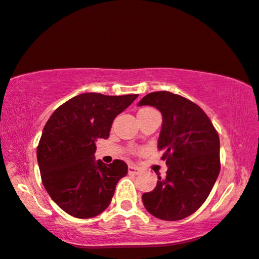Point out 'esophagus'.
I'll return each mask as SVG.
<instances>
[{"label": "esophagus", "instance_id": "1", "mask_svg": "<svg viewBox=\"0 0 259 259\" xmlns=\"http://www.w3.org/2000/svg\"><path fill=\"white\" fill-rule=\"evenodd\" d=\"M141 173V169L139 167H136L135 164H130L129 165V174H134V175H137Z\"/></svg>", "mask_w": 259, "mask_h": 259}]
</instances>
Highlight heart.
<instances>
[{"instance_id":"b5f03b06","label":"heart","mask_w":259,"mask_h":259,"mask_svg":"<svg viewBox=\"0 0 259 259\" xmlns=\"http://www.w3.org/2000/svg\"><path fill=\"white\" fill-rule=\"evenodd\" d=\"M143 110H148V109H142V110H141V111H143Z\"/></svg>"}]
</instances>
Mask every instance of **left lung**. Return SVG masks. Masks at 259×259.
<instances>
[{
  "instance_id": "obj_1",
  "label": "left lung",
  "mask_w": 259,
  "mask_h": 259,
  "mask_svg": "<svg viewBox=\"0 0 259 259\" xmlns=\"http://www.w3.org/2000/svg\"><path fill=\"white\" fill-rule=\"evenodd\" d=\"M151 105L162 113L157 148L168 169L151 192L144 193L147 211L162 220H181L205 202L220 171V142L202 109L168 91L151 92L139 106Z\"/></svg>"
}]
</instances>
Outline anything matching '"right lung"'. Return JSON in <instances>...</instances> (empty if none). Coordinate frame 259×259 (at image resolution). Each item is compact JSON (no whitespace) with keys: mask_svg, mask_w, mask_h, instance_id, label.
I'll use <instances>...</instances> for the list:
<instances>
[{"mask_svg":"<svg viewBox=\"0 0 259 259\" xmlns=\"http://www.w3.org/2000/svg\"><path fill=\"white\" fill-rule=\"evenodd\" d=\"M139 95L81 94L52 113L36 149L41 180L52 200L72 217L101 214L111 202L127 165L95 160L96 142L109 137L113 119Z\"/></svg>","mask_w":259,"mask_h":259,"instance_id":"1","label":"right lung"}]
</instances>
